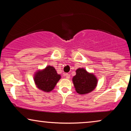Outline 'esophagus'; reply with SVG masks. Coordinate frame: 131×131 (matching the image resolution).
<instances>
[{"label":"esophagus","instance_id":"obj_1","mask_svg":"<svg viewBox=\"0 0 131 131\" xmlns=\"http://www.w3.org/2000/svg\"><path fill=\"white\" fill-rule=\"evenodd\" d=\"M64 76H65V77L67 79H70V75L69 74H64Z\"/></svg>","mask_w":131,"mask_h":131}]
</instances>
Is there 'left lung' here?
I'll list each match as a JSON object with an SVG mask.
<instances>
[{"instance_id":"8db88e82","label":"left lung","mask_w":131,"mask_h":131,"mask_svg":"<svg viewBox=\"0 0 131 131\" xmlns=\"http://www.w3.org/2000/svg\"><path fill=\"white\" fill-rule=\"evenodd\" d=\"M76 74L73 78V82L76 91L78 94L84 95L92 92L97 85L98 80L93 73H88L83 68H79Z\"/></svg>"}]
</instances>
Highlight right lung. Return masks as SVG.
I'll use <instances>...</instances> for the list:
<instances>
[{
	"label": "right lung",
	"mask_w": 131,
	"mask_h": 131,
	"mask_svg": "<svg viewBox=\"0 0 131 131\" xmlns=\"http://www.w3.org/2000/svg\"><path fill=\"white\" fill-rule=\"evenodd\" d=\"M60 79V75L57 73L55 68L51 66L36 71L34 76L37 88L46 92L52 91Z\"/></svg>",
	"instance_id": "obj_1"
}]
</instances>
